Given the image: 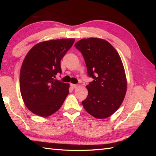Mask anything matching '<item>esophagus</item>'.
<instances>
[{
  "label": "esophagus",
  "instance_id": "34e87169",
  "mask_svg": "<svg viewBox=\"0 0 156 156\" xmlns=\"http://www.w3.org/2000/svg\"><path fill=\"white\" fill-rule=\"evenodd\" d=\"M71 87L72 88H75L76 87H77V84H71Z\"/></svg>",
  "mask_w": 156,
  "mask_h": 156
}]
</instances>
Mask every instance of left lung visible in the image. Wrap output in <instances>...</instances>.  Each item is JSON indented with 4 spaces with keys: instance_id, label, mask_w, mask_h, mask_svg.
<instances>
[{
    "instance_id": "obj_1",
    "label": "left lung",
    "mask_w": 156,
    "mask_h": 156,
    "mask_svg": "<svg viewBox=\"0 0 156 156\" xmlns=\"http://www.w3.org/2000/svg\"><path fill=\"white\" fill-rule=\"evenodd\" d=\"M83 55L89 77L88 94L82 101L84 109L97 119L110 117L120 107L127 90L121 59L108 41L98 38L82 39L74 45Z\"/></svg>"
}]
</instances>
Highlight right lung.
Wrapping results in <instances>:
<instances>
[{
	"label": "right lung",
	"mask_w": 156,
	"mask_h": 156,
	"mask_svg": "<svg viewBox=\"0 0 156 156\" xmlns=\"http://www.w3.org/2000/svg\"><path fill=\"white\" fill-rule=\"evenodd\" d=\"M75 41L61 39L34 46L23 60L20 72V90L29 111L48 117L59 110L69 93V84L55 80L61 74L60 62Z\"/></svg>",
	"instance_id": "1"
}]
</instances>
